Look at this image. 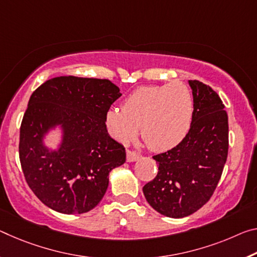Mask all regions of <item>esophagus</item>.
I'll return each mask as SVG.
<instances>
[{"label": "esophagus", "mask_w": 257, "mask_h": 257, "mask_svg": "<svg viewBox=\"0 0 257 257\" xmlns=\"http://www.w3.org/2000/svg\"><path fill=\"white\" fill-rule=\"evenodd\" d=\"M138 158H140V156L136 152H133V151H127V161L128 162H134L138 160Z\"/></svg>", "instance_id": "34e87169"}]
</instances>
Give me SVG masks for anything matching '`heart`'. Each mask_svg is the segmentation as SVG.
Wrapping results in <instances>:
<instances>
[{
	"mask_svg": "<svg viewBox=\"0 0 257 257\" xmlns=\"http://www.w3.org/2000/svg\"><path fill=\"white\" fill-rule=\"evenodd\" d=\"M193 97L187 85L173 81L140 87L123 100L122 108L106 113L111 135L122 144L135 140L138 132L154 152L174 149L184 141L193 121Z\"/></svg>",
	"mask_w": 257,
	"mask_h": 257,
	"instance_id": "obj_1",
	"label": "heart"
}]
</instances>
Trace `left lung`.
Here are the masks:
<instances>
[{
    "label": "left lung",
    "instance_id": "left-lung-1",
    "mask_svg": "<svg viewBox=\"0 0 257 257\" xmlns=\"http://www.w3.org/2000/svg\"><path fill=\"white\" fill-rule=\"evenodd\" d=\"M193 95V121L182 143L154 156L158 175L143 187L154 210L182 218L200 209L222 176L229 149V123L223 101L209 85L189 80Z\"/></svg>",
    "mask_w": 257,
    "mask_h": 257
}]
</instances>
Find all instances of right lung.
<instances>
[{"label":"right lung","instance_id":"right-lung-1","mask_svg":"<svg viewBox=\"0 0 257 257\" xmlns=\"http://www.w3.org/2000/svg\"><path fill=\"white\" fill-rule=\"evenodd\" d=\"M122 95L109 80L58 76L32 93L20 125L19 158L34 194L62 214H83L103 199L111 170L125 151L108 135L105 117ZM59 130L57 148L45 144Z\"/></svg>","mask_w":257,"mask_h":257}]
</instances>
